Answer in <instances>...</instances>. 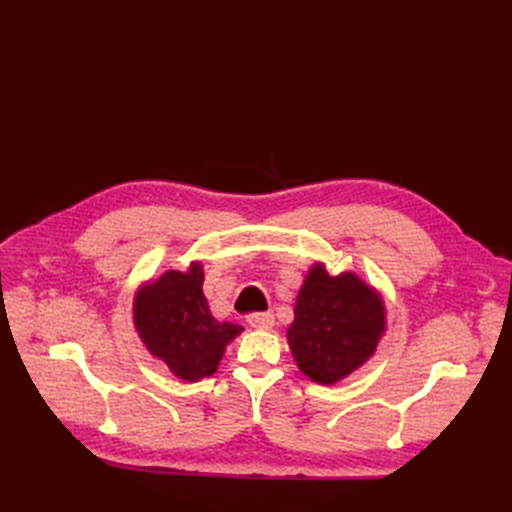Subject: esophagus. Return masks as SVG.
Instances as JSON below:
<instances>
[{
    "label": "esophagus",
    "instance_id": "1",
    "mask_svg": "<svg viewBox=\"0 0 512 512\" xmlns=\"http://www.w3.org/2000/svg\"><path fill=\"white\" fill-rule=\"evenodd\" d=\"M249 326L255 330H270L274 328V313L270 311H263V313H253L247 317Z\"/></svg>",
    "mask_w": 512,
    "mask_h": 512
}]
</instances>
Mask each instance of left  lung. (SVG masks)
Returning a JSON list of instances; mask_svg holds the SVG:
<instances>
[{
	"mask_svg": "<svg viewBox=\"0 0 512 512\" xmlns=\"http://www.w3.org/2000/svg\"><path fill=\"white\" fill-rule=\"evenodd\" d=\"M386 332L382 294L353 272L330 276L315 263L286 330L290 353L309 380L332 386L363 367Z\"/></svg>",
	"mask_w": 512,
	"mask_h": 512,
	"instance_id": "1",
	"label": "left lung"
}]
</instances>
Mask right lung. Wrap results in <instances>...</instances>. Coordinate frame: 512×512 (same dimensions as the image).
<instances>
[{"label": "right lung", "mask_w": 512, "mask_h": 512, "mask_svg": "<svg viewBox=\"0 0 512 512\" xmlns=\"http://www.w3.org/2000/svg\"><path fill=\"white\" fill-rule=\"evenodd\" d=\"M203 265L170 270L143 284L132 303V319L147 351L184 382H199L218 371L226 346L242 332L218 321L203 294Z\"/></svg>", "instance_id": "right-lung-1"}]
</instances>
